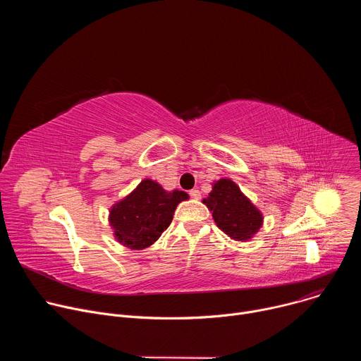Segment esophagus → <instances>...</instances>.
I'll list each match as a JSON object with an SVG mask.
<instances>
[{"instance_id": "obj_1", "label": "esophagus", "mask_w": 361, "mask_h": 361, "mask_svg": "<svg viewBox=\"0 0 361 361\" xmlns=\"http://www.w3.org/2000/svg\"><path fill=\"white\" fill-rule=\"evenodd\" d=\"M190 195H191V198H194V200H200L201 192H200L198 190H191V191H190Z\"/></svg>"}]
</instances>
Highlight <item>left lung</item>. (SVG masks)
I'll return each instance as SVG.
<instances>
[{"label":"left lung","instance_id":"1","mask_svg":"<svg viewBox=\"0 0 361 361\" xmlns=\"http://www.w3.org/2000/svg\"><path fill=\"white\" fill-rule=\"evenodd\" d=\"M202 202L213 213L217 227L235 241L251 240L263 227V213L230 178L214 181Z\"/></svg>","mask_w":361,"mask_h":361}]
</instances>
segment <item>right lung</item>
I'll return each mask as SVG.
<instances>
[{
  "label": "right lung",
  "instance_id": "1",
  "mask_svg": "<svg viewBox=\"0 0 361 361\" xmlns=\"http://www.w3.org/2000/svg\"><path fill=\"white\" fill-rule=\"evenodd\" d=\"M184 200H188L187 192L167 191L157 181L144 178L111 205L109 223L114 238L131 250L149 247L171 224L177 205Z\"/></svg>",
  "mask_w": 361,
  "mask_h": 361
}]
</instances>
